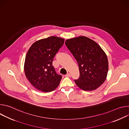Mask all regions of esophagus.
<instances>
[{"instance_id": "1", "label": "esophagus", "mask_w": 129, "mask_h": 129, "mask_svg": "<svg viewBox=\"0 0 129 129\" xmlns=\"http://www.w3.org/2000/svg\"><path fill=\"white\" fill-rule=\"evenodd\" d=\"M65 77H70V73H67V74L65 75Z\"/></svg>"}]
</instances>
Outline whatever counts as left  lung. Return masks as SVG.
I'll return each instance as SVG.
<instances>
[{
    "mask_svg": "<svg viewBox=\"0 0 129 129\" xmlns=\"http://www.w3.org/2000/svg\"><path fill=\"white\" fill-rule=\"evenodd\" d=\"M65 44L77 60L80 77L76 85L85 91L97 89L106 80L108 60L105 52L93 40L85 36L67 39Z\"/></svg>",
    "mask_w": 129,
    "mask_h": 129,
    "instance_id": "8db88e82",
    "label": "left lung"
}]
</instances>
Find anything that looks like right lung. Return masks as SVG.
I'll return each mask as SVG.
<instances>
[{"mask_svg":"<svg viewBox=\"0 0 129 129\" xmlns=\"http://www.w3.org/2000/svg\"><path fill=\"white\" fill-rule=\"evenodd\" d=\"M64 43V39L51 36L32 44L27 51L24 72L31 84L44 92L56 89L62 79L52 66L55 55Z\"/></svg>","mask_w":129,"mask_h":129,"instance_id":"1","label":"right lung"}]
</instances>
